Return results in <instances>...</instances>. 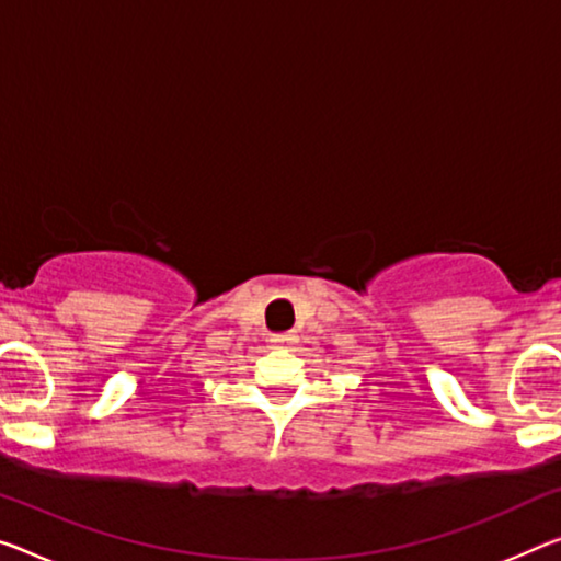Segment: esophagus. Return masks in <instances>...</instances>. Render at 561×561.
<instances>
[{"instance_id":"esophagus-1","label":"esophagus","mask_w":561,"mask_h":561,"mask_svg":"<svg viewBox=\"0 0 561 561\" xmlns=\"http://www.w3.org/2000/svg\"><path fill=\"white\" fill-rule=\"evenodd\" d=\"M296 341H298L296 333H283V335H273V339H271L275 348H290Z\"/></svg>"}]
</instances>
